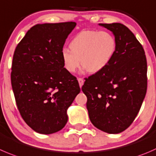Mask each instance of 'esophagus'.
Listing matches in <instances>:
<instances>
[{"mask_svg": "<svg viewBox=\"0 0 156 156\" xmlns=\"http://www.w3.org/2000/svg\"><path fill=\"white\" fill-rule=\"evenodd\" d=\"M78 84H79L80 87H81L83 84H84V80H83L82 78H78Z\"/></svg>", "mask_w": 156, "mask_h": 156, "instance_id": "obj_1", "label": "esophagus"}]
</instances>
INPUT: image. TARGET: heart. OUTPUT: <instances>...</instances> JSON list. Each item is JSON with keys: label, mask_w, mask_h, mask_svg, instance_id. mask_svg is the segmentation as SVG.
Masks as SVG:
<instances>
[{"label": "heart", "mask_w": 156, "mask_h": 156, "mask_svg": "<svg viewBox=\"0 0 156 156\" xmlns=\"http://www.w3.org/2000/svg\"><path fill=\"white\" fill-rule=\"evenodd\" d=\"M70 47L62 51L65 69L74 73L81 62L83 71L94 74L104 70L110 62L116 52V41L108 31L84 30L73 38Z\"/></svg>", "instance_id": "heart-1"}]
</instances>
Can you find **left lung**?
Instances as JSON below:
<instances>
[{"label": "left lung", "mask_w": 156, "mask_h": 156, "mask_svg": "<svg viewBox=\"0 0 156 156\" xmlns=\"http://www.w3.org/2000/svg\"><path fill=\"white\" fill-rule=\"evenodd\" d=\"M114 36L116 52L108 66L86 78L82 91L92 124L110 134L127 129L135 120L147 89L144 49L123 24L99 23Z\"/></svg>", "instance_id": "1"}]
</instances>
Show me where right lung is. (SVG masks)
I'll return each mask as SVG.
<instances>
[{"label":"right lung","mask_w":156,"mask_h":156,"mask_svg":"<svg viewBox=\"0 0 156 156\" xmlns=\"http://www.w3.org/2000/svg\"><path fill=\"white\" fill-rule=\"evenodd\" d=\"M75 22L33 26L15 49L11 84L18 110L41 134L61 130L67 110L80 93L76 78L64 68L62 51Z\"/></svg>","instance_id":"1"}]
</instances>
